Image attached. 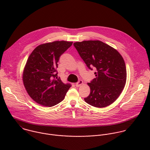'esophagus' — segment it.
<instances>
[{"label": "esophagus", "instance_id": "esophagus-1", "mask_svg": "<svg viewBox=\"0 0 150 150\" xmlns=\"http://www.w3.org/2000/svg\"><path fill=\"white\" fill-rule=\"evenodd\" d=\"M83 81H81V80H80V81H79L76 83V87H80V86H81V85L83 84Z\"/></svg>", "mask_w": 150, "mask_h": 150}]
</instances>
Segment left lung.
Segmentation results:
<instances>
[{
  "label": "left lung",
  "mask_w": 150,
  "mask_h": 150,
  "mask_svg": "<svg viewBox=\"0 0 150 150\" xmlns=\"http://www.w3.org/2000/svg\"><path fill=\"white\" fill-rule=\"evenodd\" d=\"M74 46L88 68L94 67L96 78L90 83V94L84 100L98 108L115 102L122 93L126 81L125 63L119 52L99 40L75 42Z\"/></svg>",
  "instance_id": "obj_1"
}]
</instances>
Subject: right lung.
Here are the masks:
<instances>
[{
    "mask_svg": "<svg viewBox=\"0 0 150 150\" xmlns=\"http://www.w3.org/2000/svg\"><path fill=\"white\" fill-rule=\"evenodd\" d=\"M73 42L54 41L36 47L29 56L23 73V81L30 97L38 104L52 107L61 102L71 87L57 77L60 56Z\"/></svg>",
    "mask_w": 150,
    "mask_h": 150,
    "instance_id": "right-lung-1",
    "label": "right lung"
}]
</instances>
